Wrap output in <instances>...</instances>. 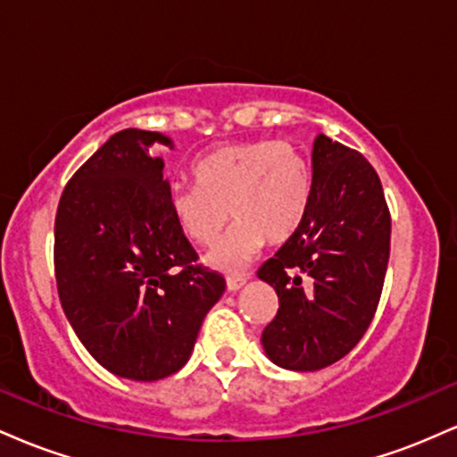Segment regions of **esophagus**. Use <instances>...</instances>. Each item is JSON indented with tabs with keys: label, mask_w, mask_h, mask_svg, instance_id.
<instances>
[{
	"label": "esophagus",
	"mask_w": 457,
	"mask_h": 457,
	"mask_svg": "<svg viewBox=\"0 0 457 457\" xmlns=\"http://www.w3.org/2000/svg\"><path fill=\"white\" fill-rule=\"evenodd\" d=\"M246 283V277H228V290L229 292H238Z\"/></svg>",
	"instance_id": "34e87169"
}]
</instances>
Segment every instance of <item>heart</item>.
Returning a JSON list of instances; mask_svg holds the SVG:
<instances>
[{
    "instance_id": "1",
    "label": "heart",
    "mask_w": 457,
    "mask_h": 457,
    "mask_svg": "<svg viewBox=\"0 0 457 457\" xmlns=\"http://www.w3.org/2000/svg\"><path fill=\"white\" fill-rule=\"evenodd\" d=\"M195 185L167 188V211L178 232L195 245H211L206 264L232 275L251 264L266 238L287 240L305 221L312 202V170L290 141H240L214 148L193 165Z\"/></svg>"
}]
</instances>
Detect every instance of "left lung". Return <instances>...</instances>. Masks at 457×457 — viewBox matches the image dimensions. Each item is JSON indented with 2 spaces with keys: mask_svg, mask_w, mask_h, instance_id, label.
I'll return each mask as SVG.
<instances>
[{
  "mask_svg": "<svg viewBox=\"0 0 457 457\" xmlns=\"http://www.w3.org/2000/svg\"><path fill=\"white\" fill-rule=\"evenodd\" d=\"M389 243L391 217L374 167L318 135L305 221L258 270L279 296L262 333L272 363L316 371L361 342L378 307Z\"/></svg>",
  "mask_w": 457,
  "mask_h": 457,
  "instance_id": "left-lung-1",
  "label": "left lung"
}]
</instances>
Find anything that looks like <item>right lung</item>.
Wrapping results in <instances>:
<instances>
[{
	"mask_svg": "<svg viewBox=\"0 0 457 457\" xmlns=\"http://www.w3.org/2000/svg\"><path fill=\"white\" fill-rule=\"evenodd\" d=\"M152 130L115 133L71 178L55 217L62 307L86 350L120 378L154 382L182 370L225 279L167 211L170 180Z\"/></svg>",
	"mask_w": 457,
	"mask_h": 457,
	"instance_id": "right-lung-1",
	"label": "right lung"
}]
</instances>
